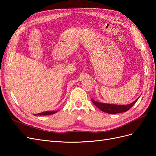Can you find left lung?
Returning <instances> with one entry per match:
<instances>
[{
  "label": "left lung",
  "instance_id": "8db88e82",
  "mask_svg": "<svg viewBox=\"0 0 156 156\" xmlns=\"http://www.w3.org/2000/svg\"><path fill=\"white\" fill-rule=\"evenodd\" d=\"M139 97L136 99L135 101L132 102L128 105H116V104H109V103H105L98 102L92 99L93 103L98 108L103 112L108 113V114H116V113L124 112L128 111L129 108L133 107L135 103L138 100Z\"/></svg>",
  "mask_w": 156,
  "mask_h": 156
}]
</instances>
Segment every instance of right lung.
I'll list each match as a JSON object with an SVG mask.
<instances>
[{
  "instance_id": "1",
  "label": "right lung",
  "mask_w": 156,
  "mask_h": 156,
  "mask_svg": "<svg viewBox=\"0 0 156 156\" xmlns=\"http://www.w3.org/2000/svg\"><path fill=\"white\" fill-rule=\"evenodd\" d=\"M58 111H45V112H42L41 113H38V114H34L35 116L38 115V116H44V115H53L55 113L57 112Z\"/></svg>"
}]
</instances>
